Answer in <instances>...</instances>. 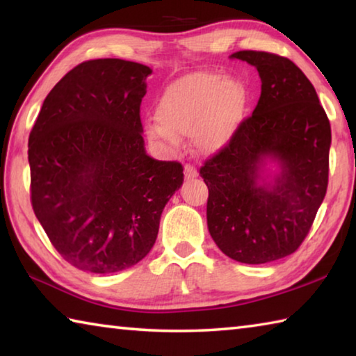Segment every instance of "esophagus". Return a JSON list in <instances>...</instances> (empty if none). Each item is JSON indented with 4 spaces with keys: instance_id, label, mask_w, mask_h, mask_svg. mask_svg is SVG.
Masks as SVG:
<instances>
[{
    "instance_id": "esophagus-1",
    "label": "esophagus",
    "mask_w": 356,
    "mask_h": 356,
    "mask_svg": "<svg viewBox=\"0 0 356 356\" xmlns=\"http://www.w3.org/2000/svg\"><path fill=\"white\" fill-rule=\"evenodd\" d=\"M197 176L196 168L193 165H185V179H195Z\"/></svg>"
}]
</instances>
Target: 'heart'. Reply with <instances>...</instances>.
<instances>
[{"mask_svg":"<svg viewBox=\"0 0 356 356\" xmlns=\"http://www.w3.org/2000/svg\"><path fill=\"white\" fill-rule=\"evenodd\" d=\"M245 106L242 83L213 72H195L165 89L146 131L150 140L170 149L179 146L180 136L193 135L201 152L215 154L236 135Z\"/></svg>","mask_w":356,"mask_h":356,"instance_id":"1","label":"heart"}]
</instances>
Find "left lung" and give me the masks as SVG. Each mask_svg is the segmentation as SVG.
I'll return each instance as SVG.
<instances>
[{
	"mask_svg": "<svg viewBox=\"0 0 356 356\" xmlns=\"http://www.w3.org/2000/svg\"><path fill=\"white\" fill-rule=\"evenodd\" d=\"M231 58L257 69L261 97L232 140L201 166L207 226L234 261L267 264L297 251L314 222L328 186L331 127L314 86L291 59L254 50ZM267 158L282 172L273 184H259Z\"/></svg>",
	"mask_w": 356,
	"mask_h": 356,
	"instance_id": "8db88e82",
	"label": "left lung"
}]
</instances>
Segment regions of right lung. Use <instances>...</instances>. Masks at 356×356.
<instances>
[{"label":"right lung","mask_w":356,"mask_h":356,"mask_svg":"<svg viewBox=\"0 0 356 356\" xmlns=\"http://www.w3.org/2000/svg\"><path fill=\"white\" fill-rule=\"evenodd\" d=\"M147 65L106 58L67 72L29 134L31 204L64 261L116 273L147 256L184 182L179 161L146 154L140 116Z\"/></svg>","instance_id":"1"}]
</instances>
